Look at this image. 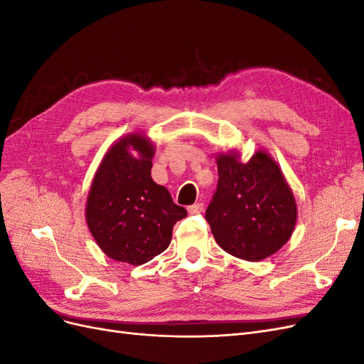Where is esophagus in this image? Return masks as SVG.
Wrapping results in <instances>:
<instances>
[{
	"instance_id": "esophagus-1",
	"label": "esophagus",
	"mask_w": 364,
	"mask_h": 364,
	"mask_svg": "<svg viewBox=\"0 0 364 364\" xmlns=\"http://www.w3.org/2000/svg\"><path fill=\"white\" fill-rule=\"evenodd\" d=\"M186 209H188L190 214H200L203 211V203H200V202L194 203V205H190Z\"/></svg>"
}]
</instances>
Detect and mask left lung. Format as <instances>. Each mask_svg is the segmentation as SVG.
I'll use <instances>...</instances> for the list:
<instances>
[{"instance_id":"obj_1","label":"left lung","mask_w":364,"mask_h":364,"mask_svg":"<svg viewBox=\"0 0 364 364\" xmlns=\"http://www.w3.org/2000/svg\"><path fill=\"white\" fill-rule=\"evenodd\" d=\"M218 182L205 218L218 246L246 261L278 252L293 234L297 208L284 176L266 151L249 162L237 153L217 158Z\"/></svg>"}]
</instances>
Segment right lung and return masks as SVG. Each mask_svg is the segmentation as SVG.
<instances>
[{
    "label": "right lung",
    "instance_id": "right-lung-1",
    "mask_svg": "<svg viewBox=\"0 0 364 364\" xmlns=\"http://www.w3.org/2000/svg\"><path fill=\"white\" fill-rule=\"evenodd\" d=\"M153 155L155 149L142 135L115 142L87 196L86 222L97 245L109 258L132 266H141L167 249L173 226L186 217L168 190L153 182Z\"/></svg>",
    "mask_w": 364,
    "mask_h": 364
}]
</instances>
